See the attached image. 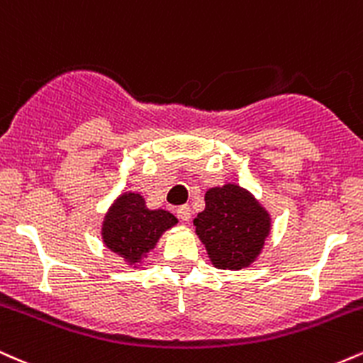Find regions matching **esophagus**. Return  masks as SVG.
Instances as JSON below:
<instances>
[{"label": "esophagus", "mask_w": 363, "mask_h": 363, "mask_svg": "<svg viewBox=\"0 0 363 363\" xmlns=\"http://www.w3.org/2000/svg\"><path fill=\"white\" fill-rule=\"evenodd\" d=\"M177 216L182 220V222H189L191 220V208L187 205H182L177 208Z\"/></svg>", "instance_id": "34e87169"}]
</instances>
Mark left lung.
I'll return each mask as SVG.
<instances>
[{"label":"left lung","mask_w":363,"mask_h":363,"mask_svg":"<svg viewBox=\"0 0 363 363\" xmlns=\"http://www.w3.org/2000/svg\"><path fill=\"white\" fill-rule=\"evenodd\" d=\"M205 210L194 218L196 235L218 269L249 268L272 232V216L247 189L234 182L210 187Z\"/></svg>","instance_id":"8db88e82"}]
</instances>
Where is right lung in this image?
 Returning a JSON list of instances; mask_svg holds the SVG:
<instances>
[{
    "instance_id": "add662e5",
    "label": "right lung",
    "mask_w": 363,
    "mask_h": 363,
    "mask_svg": "<svg viewBox=\"0 0 363 363\" xmlns=\"http://www.w3.org/2000/svg\"><path fill=\"white\" fill-rule=\"evenodd\" d=\"M177 225L170 211L150 210L135 191L121 193L112 201L102 222V242L133 268H138L164 232Z\"/></svg>"
}]
</instances>
